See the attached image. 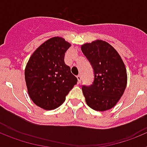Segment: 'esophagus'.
Instances as JSON below:
<instances>
[{
	"label": "esophagus",
	"mask_w": 147,
	"mask_h": 147,
	"mask_svg": "<svg viewBox=\"0 0 147 147\" xmlns=\"http://www.w3.org/2000/svg\"><path fill=\"white\" fill-rule=\"evenodd\" d=\"M76 77H77L78 83H80V82H81V80H82V77H81V76H80V75H78V76H76Z\"/></svg>",
	"instance_id": "34e87169"
}]
</instances>
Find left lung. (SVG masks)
<instances>
[{"label": "left lung", "instance_id": "obj_1", "mask_svg": "<svg viewBox=\"0 0 147 147\" xmlns=\"http://www.w3.org/2000/svg\"><path fill=\"white\" fill-rule=\"evenodd\" d=\"M81 50L94 71V82L82 90L87 105L96 111L113 108L121 99L127 87L125 65L118 51L102 40L81 45Z\"/></svg>", "mask_w": 147, "mask_h": 147}]
</instances>
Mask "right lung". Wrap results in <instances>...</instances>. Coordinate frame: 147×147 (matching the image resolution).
Returning a JSON list of instances; mask_svg holds the SVG:
<instances>
[{
	"instance_id": "obj_1",
	"label": "right lung",
	"mask_w": 147,
	"mask_h": 147,
	"mask_svg": "<svg viewBox=\"0 0 147 147\" xmlns=\"http://www.w3.org/2000/svg\"><path fill=\"white\" fill-rule=\"evenodd\" d=\"M71 44L63 37L49 39L30 57L25 68L28 94L35 105L45 110L57 108L76 85L77 79L64 61Z\"/></svg>"
}]
</instances>
